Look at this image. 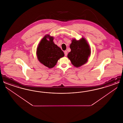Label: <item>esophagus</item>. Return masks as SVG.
I'll return each instance as SVG.
<instances>
[{
	"label": "esophagus",
	"mask_w": 123,
	"mask_h": 123,
	"mask_svg": "<svg viewBox=\"0 0 123 123\" xmlns=\"http://www.w3.org/2000/svg\"><path fill=\"white\" fill-rule=\"evenodd\" d=\"M64 55L65 56H66L67 55V51H64Z\"/></svg>",
	"instance_id": "esophagus-1"
}]
</instances>
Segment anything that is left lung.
<instances>
[{"instance_id": "left-lung-1", "label": "left lung", "mask_w": 123, "mask_h": 123, "mask_svg": "<svg viewBox=\"0 0 123 123\" xmlns=\"http://www.w3.org/2000/svg\"><path fill=\"white\" fill-rule=\"evenodd\" d=\"M70 47L71 51L68 54L67 57L74 66L79 67L87 62L91 51L88 42L84 38L78 41L73 39Z\"/></svg>"}]
</instances>
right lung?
<instances>
[{"label":"right lung","mask_w":123,"mask_h":123,"mask_svg":"<svg viewBox=\"0 0 123 123\" xmlns=\"http://www.w3.org/2000/svg\"><path fill=\"white\" fill-rule=\"evenodd\" d=\"M53 41V37L49 35H45L37 48L36 54L38 60L49 68L55 66L59 59L64 55L63 51Z\"/></svg>","instance_id":"obj_1"}]
</instances>
